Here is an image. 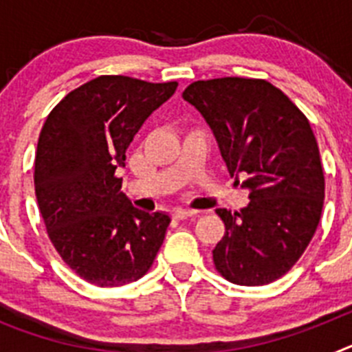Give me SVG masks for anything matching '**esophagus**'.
<instances>
[{
    "mask_svg": "<svg viewBox=\"0 0 352 352\" xmlns=\"http://www.w3.org/2000/svg\"><path fill=\"white\" fill-rule=\"evenodd\" d=\"M197 211L195 210H183V208H178V210L173 211V217L176 220H185V219H190V217H195Z\"/></svg>",
    "mask_w": 352,
    "mask_h": 352,
    "instance_id": "obj_1",
    "label": "esophagus"
}]
</instances>
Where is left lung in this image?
<instances>
[{
  "mask_svg": "<svg viewBox=\"0 0 352 352\" xmlns=\"http://www.w3.org/2000/svg\"><path fill=\"white\" fill-rule=\"evenodd\" d=\"M183 98L203 114L227 170L243 178L241 211L217 210L226 234L213 248L214 268L238 285H264L296 264L316 232L324 174L316 135L296 105L263 79L197 80Z\"/></svg>",
  "mask_w": 352,
  "mask_h": 352,
  "instance_id": "obj_1",
  "label": "left lung"
}]
</instances>
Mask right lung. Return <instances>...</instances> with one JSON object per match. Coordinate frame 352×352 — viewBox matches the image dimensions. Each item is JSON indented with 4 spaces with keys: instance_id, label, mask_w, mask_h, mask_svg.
I'll list each match as a JSON object with an SVG mask.
<instances>
[{
    "instance_id": "add662e5",
    "label": "right lung",
    "mask_w": 352,
    "mask_h": 352,
    "mask_svg": "<svg viewBox=\"0 0 352 352\" xmlns=\"http://www.w3.org/2000/svg\"><path fill=\"white\" fill-rule=\"evenodd\" d=\"M178 82L100 76L68 93L47 116L35 157V192L61 259L98 287L139 280L166 238L167 213L133 208L116 169L149 114Z\"/></svg>"
}]
</instances>
